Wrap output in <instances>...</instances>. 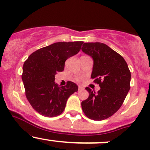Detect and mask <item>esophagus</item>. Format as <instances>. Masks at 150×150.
Masks as SVG:
<instances>
[{"mask_svg": "<svg viewBox=\"0 0 150 150\" xmlns=\"http://www.w3.org/2000/svg\"><path fill=\"white\" fill-rule=\"evenodd\" d=\"M84 90V88H83V87H79V88H78V91H81V90Z\"/></svg>", "mask_w": 150, "mask_h": 150, "instance_id": "1", "label": "esophagus"}]
</instances>
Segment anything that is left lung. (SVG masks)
<instances>
[{"instance_id":"1","label":"left lung","mask_w":150,"mask_h":150,"mask_svg":"<svg viewBox=\"0 0 150 150\" xmlns=\"http://www.w3.org/2000/svg\"><path fill=\"white\" fill-rule=\"evenodd\" d=\"M82 51L93 59L91 78L100 87L98 93L85 88L89 97L82 102V109L90 119L103 120L122 105L130 89V71L125 59L106 44L85 42Z\"/></svg>"}]
</instances>
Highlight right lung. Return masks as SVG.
<instances>
[{
  "instance_id": "right-lung-1",
  "label": "right lung",
  "mask_w": 150,
  "mask_h": 150,
  "mask_svg": "<svg viewBox=\"0 0 150 150\" xmlns=\"http://www.w3.org/2000/svg\"><path fill=\"white\" fill-rule=\"evenodd\" d=\"M83 41L58 42L33 52L24 62L22 80L28 100L42 116L54 117L64 111L69 97L78 90L68 81L65 86L55 83L57 72L63 71L65 62L78 53Z\"/></svg>"
}]
</instances>
